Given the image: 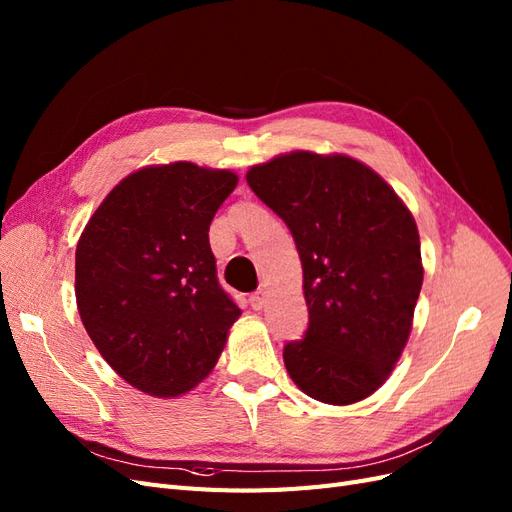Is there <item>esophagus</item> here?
<instances>
[{
	"instance_id": "34e87169",
	"label": "esophagus",
	"mask_w": 512,
	"mask_h": 512,
	"mask_svg": "<svg viewBox=\"0 0 512 512\" xmlns=\"http://www.w3.org/2000/svg\"><path fill=\"white\" fill-rule=\"evenodd\" d=\"M265 303H267V292L265 290H256L254 294H250V305H252V309H256V312H260L262 307H265Z\"/></svg>"
}]
</instances>
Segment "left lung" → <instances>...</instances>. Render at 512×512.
Masks as SVG:
<instances>
[{
    "instance_id": "8db88e82",
    "label": "left lung",
    "mask_w": 512,
    "mask_h": 512,
    "mask_svg": "<svg viewBox=\"0 0 512 512\" xmlns=\"http://www.w3.org/2000/svg\"><path fill=\"white\" fill-rule=\"evenodd\" d=\"M286 222L303 265L309 324L284 346L299 389L346 406L389 378L423 286L412 213L382 177L346 156L294 151L245 175Z\"/></svg>"
}]
</instances>
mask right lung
I'll return each instance as SVG.
<instances>
[{"label": "right lung", "mask_w": 512, "mask_h": 512, "mask_svg": "<svg viewBox=\"0 0 512 512\" xmlns=\"http://www.w3.org/2000/svg\"><path fill=\"white\" fill-rule=\"evenodd\" d=\"M230 170L149 166L115 185L76 245V305L104 361L156 397L213 369L241 314L218 282L209 226Z\"/></svg>", "instance_id": "right-lung-1"}]
</instances>
